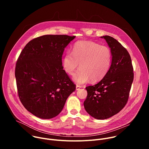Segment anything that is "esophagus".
Masks as SVG:
<instances>
[{
  "mask_svg": "<svg viewBox=\"0 0 149 149\" xmlns=\"http://www.w3.org/2000/svg\"><path fill=\"white\" fill-rule=\"evenodd\" d=\"M80 88H81V86H79V85H77V86H76V90H79Z\"/></svg>",
  "mask_w": 149,
  "mask_h": 149,
  "instance_id": "1",
  "label": "esophagus"
}]
</instances>
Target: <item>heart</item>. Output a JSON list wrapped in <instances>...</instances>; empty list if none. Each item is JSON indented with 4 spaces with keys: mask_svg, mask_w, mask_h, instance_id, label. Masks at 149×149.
<instances>
[{
    "mask_svg": "<svg viewBox=\"0 0 149 149\" xmlns=\"http://www.w3.org/2000/svg\"><path fill=\"white\" fill-rule=\"evenodd\" d=\"M112 61L111 49L90 40L78 41L74 44L71 53H67L62 59V67L68 75H72L77 84H82L91 79L93 82L103 78L108 72Z\"/></svg>",
    "mask_w": 149,
    "mask_h": 149,
    "instance_id": "obj_1",
    "label": "heart"
}]
</instances>
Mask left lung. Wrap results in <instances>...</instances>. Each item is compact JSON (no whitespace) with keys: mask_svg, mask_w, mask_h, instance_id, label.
I'll use <instances>...</instances> for the list:
<instances>
[{"mask_svg":"<svg viewBox=\"0 0 149 149\" xmlns=\"http://www.w3.org/2000/svg\"><path fill=\"white\" fill-rule=\"evenodd\" d=\"M107 42L112 54L110 68L94 86H88L84 102L86 111L98 120L109 118L119 113L126 105L134 78L133 67L127 50L111 36H101Z\"/></svg>","mask_w":149,"mask_h":149,"instance_id":"obj_1","label":"left lung"}]
</instances>
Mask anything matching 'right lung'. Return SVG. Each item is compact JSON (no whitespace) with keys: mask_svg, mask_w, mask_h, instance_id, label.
<instances>
[{"mask_svg":"<svg viewBox=\"0 0 149 149\" xmlns=\"http://www.w3.org/2000/svg\"><path fill=\"white\" fill-rule=\"evenodd\" d=\"M75 37H37L28 42L18 57L15 72L18 96L24 107L39 118L58 116L76 89L62 65L63 51Z\"/></svg>","mask_w":149,"mask_h":149,"instance_id":"add662e5","label":"right lung"}]
</instances>
